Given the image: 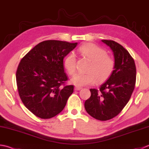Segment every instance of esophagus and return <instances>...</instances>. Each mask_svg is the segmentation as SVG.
<instances>
[{
    "mask_svg": "<svg viewBox=\"0 0 149 149\" xmlns=\"http://www.w3.org/2000/svg\"><path fill=\"white\" fill-rule=\"evenodd\" d=\"M75 90H80L81 89H82V88H81V87H80V86H75Z\"/></svg>",
    "mask_w": 149,
    "mask_h": 149,
    "instance_id": "34e87169",
    "label": "esophagus"
}]
</instances>
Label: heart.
<instances>
[{"label":"heart","mask_w":149,"mask_h":149,"mask_svg":"<svg viewBox=\"0 0 149 149\" xmlns=\"http://www.w3.org/2000/svg\"><path fill=\"white\" fill-rule=\"evenodd\" d=\"M83 56L91 61L87 73L73 75L71 82L75 86L90 85L96 82L102 83L109 78L114 69L115 62L113 58L107 55L106 50L92 43H87L79 48ZM64 66L70 75L74 74L76 70V57L74 53L69 54L64 61Z\"/></svg>","instance_id":"1"}]
</instances>
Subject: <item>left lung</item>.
<instances>
[{
	"mask_svg": "<svg viewBox=\"0 0 149 149\" xmlns=\"http://www.w3.org/2000/svg\"><path fill=\"white\" fill-rule=\"evenodd\" d=\"M101 41L112 49L114 69L100 90L90 89L91 96L84 108L92 117L107 121L118 115L129 102L134 90L136 68L133 58L121 45L110 40Z\"/></svg>",
	"mask_w": 149,
	"mask_h": 149,
	"instance_id": "1",
	"label": "left lung"
}]
</instances>
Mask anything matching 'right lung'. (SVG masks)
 I'll list each match as a JSON object with an SVG mask.
<instances>
[{
    "label": "right lung",
    "instance_id": "1",
    "mask_svg": "<svg viewBox=\"0 0 149 149\" xmlns=\"http://www.w3.org/2000/svg\"><path fill=\"white\" fill-rule=\"evenodd\" d=\"M77 45L56 40L38 44L20 61L16 73L19 94L23 104L41 119L59 113L74 92L64 86L68 80L63 59Z\"/></svg>",
    "mask_w": 149,
    "mask_h": 149
}]
</instances>
